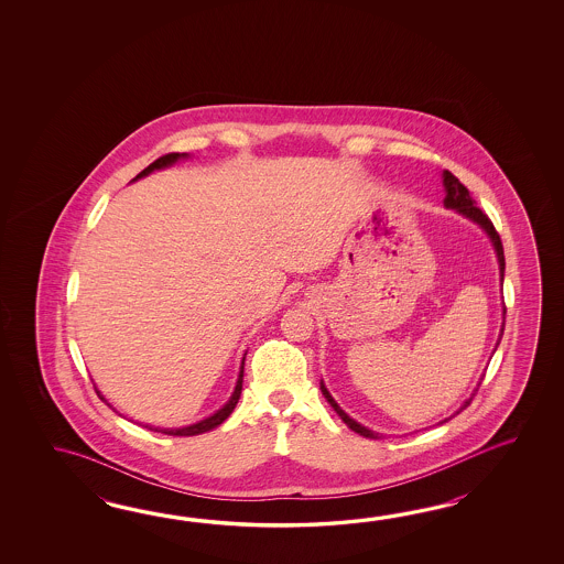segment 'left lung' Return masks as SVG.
Instances as JSON below:
<instances>
[{
    "label": "left lung",
    "instance_id": "1",
    "mask_svg": "<svg viewBox=\"0 0 564 564\" xmlns=\"http://www.w3.org/2000/svg\"><path fill=\"white\" fill-rule=\"evenodd\" d=\"M444 185L445 207H452V209L459 212L462 216L469 217L471 221L479 224V226L484 228V231L490 236L491 243H494V250H496V256H498V264H500V280H503V268H506V260H503L502 240H500V234H498L496 228H494V224H491L490 217L486 216V214L479 209L478 205H476V202L471 199V195H469L468 189H466V187L459 183V180H457L454 173L444 171ZM503 314H506V306H503ZM500 338H502V335H500ZM321 389H323V395L326 397V401L330 403V408L335 409L336 413H338V417L345 421V423H347L348 427H350L352 432L360 433L362 437H377V433H372L371 430L362 427V425L357 423V421L350 420L347 413H345L343 409L336 405L335 399H333L330 393L326 391V387H324L323 383H321ZM476 391H478V389H476ZM474 395H476V393H474ZM474 395L469 397L468 401H466L462 408L457 409L454 415H457L459 411H464V409L468 408L469 403H471V399H474ZM454 415H452V417H454ZM452 417H447V420L442 421V423L452 420Z\"/></svg>",
    "mask_w": 564,
    "mask_h": 564
}]
</instances>
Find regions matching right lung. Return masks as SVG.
I'll list each match as a JSON object with an SVG mask.
<instances>
[{
	"label": "right lung",
	"mask_w": 564,
	"mask_h": 564,
	"mask_svg": "<svg viewBox=\"0 0 564 564\" xmlns=\"http://www.w3.org/2000/svg\"><path fill=\"white\" fill-rule=\"evenodd\" d=\"M183 156H187V153H169V155L159 156V159L153 161L149 167L143 169L134 180L149 175V173H151V171H155V169L169 167V165H173L177 159H183ZM241 383H243V362H241L238 383H236V389H234V393L229 397L228 403H226L224 408L219 409V411H216L214 415H209L207 420H202L199 423H193L189 427H180V430H159V427H151V425H144V427H149L151 432L167 433V435H181V437H189V435H199V433L212 432V430H216L217 425H221L224 421L228 420L234 408L238 405V401H240L241 395ZM96 395L100 397V401H105V403H107V399L100 395V391H98V389H96Z\"/></svg>",
	"instance_id": "obj_1"
}]
</instances>
